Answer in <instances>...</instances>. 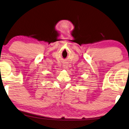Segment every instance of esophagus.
<instances>
[{
	"instance_id": "34e87169",
	"label": "esophagus",
	"mask_w": 129,
	"mask_h": 129,
	"mask_svg": "<svg viewBox=\"0 0 129 129\" xmlns=\"http://www.w3.org/2000/svg\"><path fill=\"white\" fill-rule=\"evenodd\" d=\"M63 68H64V69H68V64H63Z\"/></svg>"
}]
</instances>
